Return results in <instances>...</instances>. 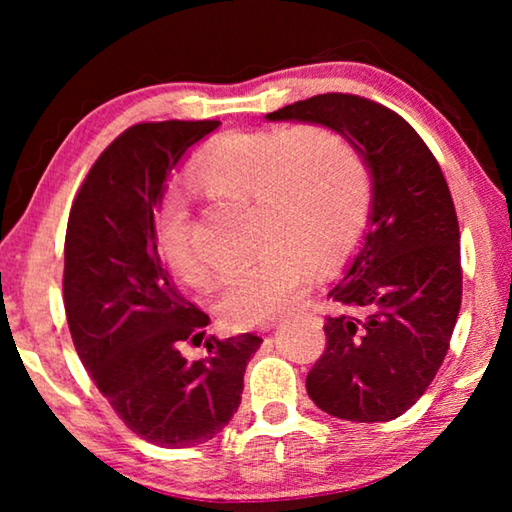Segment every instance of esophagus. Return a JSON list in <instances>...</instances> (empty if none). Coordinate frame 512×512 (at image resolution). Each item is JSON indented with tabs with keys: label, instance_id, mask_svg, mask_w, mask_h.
<instances>
[{
	"label": "esophagus",
	"instance_id": "esophagus-1",
	"mask_svg": "<svg viewBox=\"0 0 512 512\" xmlns=\"http://www.w3.org/2000/svg\"><path fill=\"white\" fill-rule=\"evenodd\" d=\"M271 327H275V323H266L262 329H264V332H266V329H271Z\"/></svg>",
	"mask_w": 512,
	"mask_h": 512
}]
</instances>
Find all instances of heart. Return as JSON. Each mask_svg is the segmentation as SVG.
<instances>
[{"label":"heart","mask_w":512,"mask_h":512,"mask_svg":"<svg viewBox=\"0 0 512 512\" xmlns=\"http://www.w3.org/2000/svg\"><path fill=\"white\" fill-rule=\"evenodd\" d=\"M189 180L205 194L253 205V244L262 250L221 284L219 311L232 327L262 325L296 309L309 289L307 264H339L372 210V176L359 146L320 124L214 137L194 155ZM153 235L173 275L189 287L210 282L183 194L162 198Z\"/></svg>","instance_id":"1"}]
</instances>
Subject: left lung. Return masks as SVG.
I'll list each match as a JSON object with an SVG mask.
<instances>
[{
    "instance_id": "1",
    "label": "left lung",
    "mask_w": 512,
    "mask_h": 512,
    "mask_svg": "<svg viewBox=\"0 0 512 512\" xmlns=\"http://www.w3.org/2000/svg\"><path fill=\"white\" fill-rule=\"evenodd\" d=\"M266 119L325 124L368 162L370 230L329 291L345 311L325 318L307 393L341 420L400 418L443 366L463 298L461 235L440 164L409 121L359 94H316Z\"/></svg>"
}]
</instances>
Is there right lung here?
Listing matches in <instances>:
<instances>
[{"label": "right lung", "mask_w": 512, "mask_h": 512, "mask_svg": "<svg viewBox=\"0 0 512 512\" xmlns=\"http://www.w3.org/2000/svg\"><path fill=\"white\" fill-rule=\"evenodd\" d=\"M219 126L144 121L103 151L65 232L63 302L74 348L121 422L167 449L214 438L239 409L262 339L205 336L210 316L173 287L155 248V205L189 146ZM205 344L203 360L185 347Z\"/></svg>", "instance_id": "1"}]
</instances>
